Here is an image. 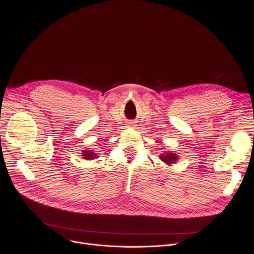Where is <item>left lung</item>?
<instances>
[{
  "instance_id": "obj_1",
  "label": "left lung",
  "mask_w": 254,
  "mask_h": 254,
  "mask_svg": "<svg viewBox=\"0 0 254 254\" xmlns=\"http://www.w3.org/2000/svg\"><path fill=\"white\" fill-rule=\"evenodd\" d=\"M163 162H165L166 164H173L174 162H176L177 161V156L175 155V154H173V153H170V154H162V156H161V158H160Z\"/></svg>"
}]
</instances>
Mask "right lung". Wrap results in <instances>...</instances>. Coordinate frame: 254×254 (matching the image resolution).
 I'll use <instances>...</instances> for the list:
<instances>
[{
  "label": "right lung",
  "instance_id": "1",
  "mask_svg": "<svg viewBox=\"0 0 254 254\" xmlns=\"http://www.w3.org/2000/svg\"><path fill=\"white\" fill-rule=\"evenodd\" d=\"M83 158L86 159V160H93L94 158H96V154L91 152V151H84L83 153Z\"/></svg>",
  "mask_w": 254,
  "mask_h": 254
}]
</instances>
